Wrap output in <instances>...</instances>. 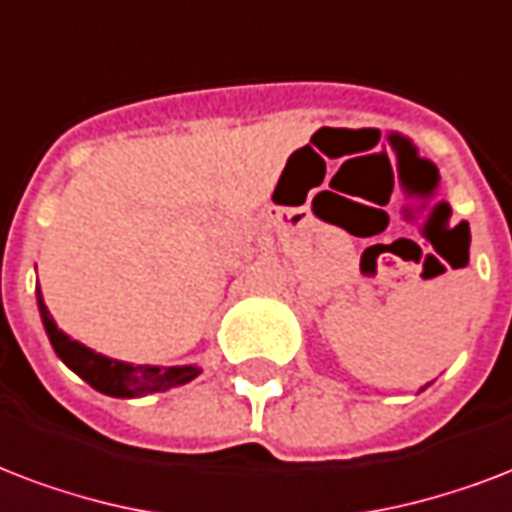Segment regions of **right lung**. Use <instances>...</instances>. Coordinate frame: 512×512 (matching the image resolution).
I'll return each instance as SVG.
<instances>
[{
	"label": "right lung",
	"instance_id": "1",
	"mask_svg": "<svg viewBox=\"0 0 512 512\" xmlns=\"http://www.w3.org/2000/svg\"><path fill=\"white\" fill-rule=\"evenodd\" d=\"M37 306L39 317H42V325H45V333H48L53 349L61 357L66 368L74 370L77 376L88 381V384L101 392V395L109 397H144L155 395V392H166V389H174V386H182L187 381H193L201 368L198 365H174V368H158V365H131V362L112 360V357H104L99 351L88 349L80 341H72L64 330H58V325L50 317L48 306L42 300V292H39L37 284Z\"/></svg>",
	"mask_w": 512,
	"mask_h": 512
}]
</instances>
